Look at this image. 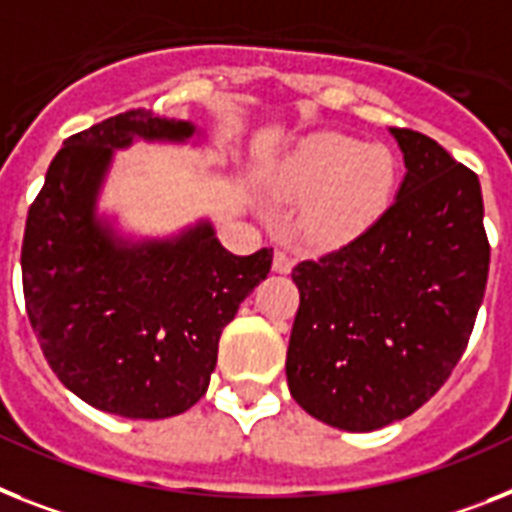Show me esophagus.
Instances as JSON below:
<instances>
[{"mask_svg": "<svg viewBox=\"0 0 512 512\" xmlns=\"http://www.w3.org/2000/svg\"><path fill=\"white\" fill-rule=\"evenodd\" d=\"M272 269L277 274H287V272H290V269H293V259H290V256H287L285 251H277V253H274Z\"/></svg>", "mask_w": 512, "mask_h": 512, "instance_id": "34e87169", "label": "esophagus"}]
</instances>
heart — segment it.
Instances as JSON below:
<instances>
[{"label": "heart", "instance_id": "1", "mask_svg": "<svg viewBox=\"0 0 512 512\" xmlns=\"http://www.w3.org/2000/svg\"><path fill=\"white\" fill-rule=\"evenodd\" d=\"M395 188V159L382 143L319 133L287 164L282 193L303 204L298 230L308 243L335 246L356 238L384 211Z\"/></svg>", "mask_w": 512, "mask_h": 512}]
</instances>
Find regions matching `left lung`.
<instances>
[{"instance_id": "8db88e82", "label": "left lung", "mask_w": 512, "mask_h": 512, "mask_svg": "<svg viewBox=\"0 0 512 512\" xmlns=\"http://www.w3.org/2000/svg\"><path fill=\"white\" fill-rule=\"evenodd\" d=\"M390 133L405 162L395 201L348 246L293 269L287 387L308 416L345 432L382 429L432 398L487 290L479 177L429 135Z\"/></svg>"}]
</instances>
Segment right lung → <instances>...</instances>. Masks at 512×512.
Wrapping results in <instances>:
<instances>
[{
    "label": "right lung",
    "mask_w": 512,
    "mask_h": 512,
    "mask_svg": "<svg viewBox=\"0 0 512 512\" xmlns=\"http://www.w3.org/2000/svg\"><path fill=\"white\" fill-rule=\"evenodd\" d=\"M193 135L146 109L91 125L57 151L28 209L20 266L38 345L67 390L114 416L170 418L204 398L222 329L272 266V248H222L209 219L128 240L99 217L114 149Z\"/></svg>",
    "instance_id": "obj_1"
}]
</instances>
